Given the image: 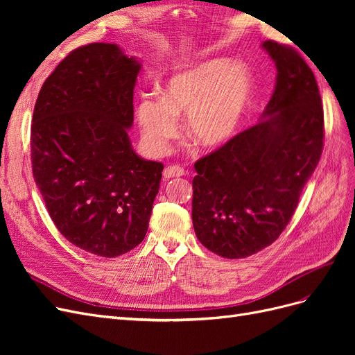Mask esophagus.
Here are the masks:
<instances>
[{
	"mask_svg": "<svg viewBox=\"0 0 355 355\" xmlns=\"http://www.w3.org/2000/svg\"><path fill=\"white\" fill-rule=\"evenodd\" d=\"M163 175L166 179H170V178H179V176H184L185 175V170L182 168L178 164H173V166H167L163 171Z\"/></svg>",
	"mask_w": 355,
	"mask_h": 355,
	"instance_id": "obj_1",
	"label": "esophagus"
}]
</instances>
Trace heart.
Returning a JSON list of instances; mask_svg holds the SVG:
<instances>
[{
	"label": "heart",
	"mask_w": 355,
	"mask_h": 355,
	"mask_svg": "<svg viewBox=\"0 0 355 355\" xmlns=\"http://www.w3.org/2000/svg\"><path fill=\"white\" fill-rule=\"evenodd\" d=\"M253 89L250 69L225 58L171 75L163 87V99L144 96L137 102L144 141L153 151H164L179 132L178 115H188V132L198 145L220 146L237 132Z\"/></svg>",
	"instance_id": "obj_1"
}]
</instances>
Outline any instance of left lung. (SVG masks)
Wrapping results in <instances>:
<instances>
[{"mask_svg":"<svg viewBox=\"0 0 355 355\" xmlns=\"http://www.w3.org/2000/svg\"><path fill=\"white\" fill-rule=\"evenodd\" d=\"M262 47L277 68L262 120L194 164L196 235L227 259L252 256L280 237L323 151L324 115L313 71L292 47L271 40Z\"/></svg>","mask_w":355,"mask_h":355,"instance_id":"left-lung-1","label":"left lung"}]
</instances>
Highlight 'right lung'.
<instances>
[{
  "label": "right lung",
  "mask_w": 355,
  "mask_h": 355,
  "mask_svg": "<svg viewBox=\"0 0 355 355\" xmlns=\"http://www.w3.org/2000/svg\"><path fill=\"white\" fill-rule=\"evenodd\" d=\"M141 62L116 44L75 49L42 84L31 125L32 173L56 228L84 252L141 244L164 166L139 157L127 130Z\"/></svg>",
  "instance_id": "1"
}]
</instances>
